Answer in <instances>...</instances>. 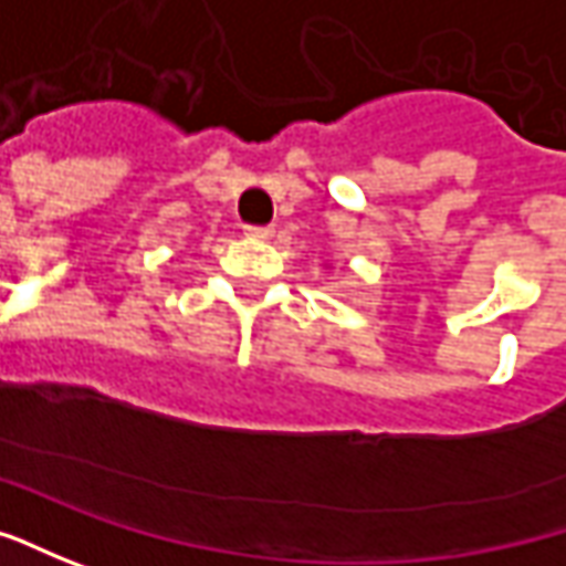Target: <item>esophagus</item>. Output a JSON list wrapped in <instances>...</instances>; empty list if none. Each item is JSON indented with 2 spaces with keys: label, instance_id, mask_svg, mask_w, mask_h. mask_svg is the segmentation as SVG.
<instances>
[{
  "label": "esophagus",
  "instance_id": "34e87169",
  "mask_svg": "<svg viewBox=\"0 0 566 566\" xmlns=\"http://www.w3.org/2000/svg\"><path fill=\"white\" fill-rule=\"evenodd\" d=\"M247 238H256V241H265L272 238V224H244Z\"/></svg>",
  "mask_w": 566,
  "mask_h": 566
}]
</instances>
